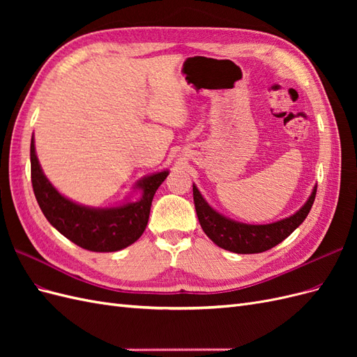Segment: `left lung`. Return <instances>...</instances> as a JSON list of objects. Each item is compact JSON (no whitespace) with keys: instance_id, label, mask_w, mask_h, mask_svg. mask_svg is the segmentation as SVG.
Returning a JSON list of instances; mask_svg holds the SVG:
<instances>
[{"instance_id":"1","label":"left lung","mask_w":357,"mask_h":357,"mask_svg":"<svg viewBox=\"0 0 357 357\" xmlns=\"http://www.w3.org/2000/svg\"><path fill=\"white\" fill-rule=\"evenodd\" d=\"M316 192L317 186H314L307 202L295 214L268 225H247L225 218L204 199L195 185H193V202H195L201 228L214 244L234 253L250 255L266 252L286 240L305 220L314 202Z\"/></svg>"}]
</instances>
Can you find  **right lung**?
<instances>
[{
    "label": "right lung",
    "mask_w": 357,
    "mask_h": 357,
    "mask_svg": "<svg viewBox=\"0 0 357 357\" xmlns=\"http://www.w3.org/2000/svg\"><path fill=\"white\" fill-rule=\"evenodd\" d=\"M167 176L168 169H164L138 180L134 189L143 195L135 202L105 208L86 207L53 188L40 167L34 135L31 138V181L43 214L63 236L91 252H117L135 243L146 229L153 197Z\"/></svg>",
    "instance_id": "obj_1"
}]
</instances>
